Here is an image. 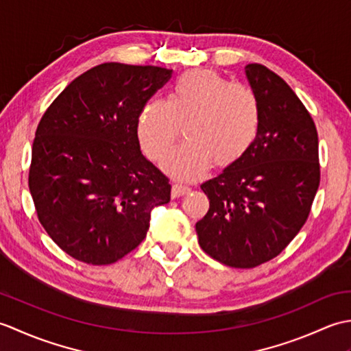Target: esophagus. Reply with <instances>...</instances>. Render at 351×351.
Segmentation results:
<instances>
[{
    "label": "esophagus",
    "instance_id": "34e87169",
    "mask_svg": "<svg viewBox=\"0 0 351 351\" xmlns=\"http://www.w3.org/2000/svg\"><path fill=\"white\" fill-rule=\"evenodd\" d=\"M190 191V187L189 185H184V184H180V182H175L173 185H171V197L176 199L180 197L182 195H185V193Z\"/></svg>",
    "mask_w": 351,
    "mask_h": 351
}]
</instances>
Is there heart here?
Listing matches in <instances>:
<instances>
[{"label": "heart", "mask_w": 351, "mask_h": 351, "mask_svg": "<svg viewBox=\"0 0 351 351\" xmlns=\"http://www.w3.org/2000/svg\"><path fill=\"white\" fill-rule=\"evenodd\" d=\"M184 123L187 140L166 155L162 169L195 180L211 162L226 167L249 151L259 131V99L249 86L230 83L214 71L185 72L167 101H149L138 116L137 136L147 158L161 160Z\"/></svg>", "instance_id": "b5f03b06"}]
</instances>
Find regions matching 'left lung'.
Segmentation results:
<instances>
[{"mask_svg": "<svg viewBox=\"0 0 351 351\" xmlns=\"http://www.w3.org/2000/svg\"><path fill=\"white\" fill-rule=\"evenodd\" d=\"M244 71L261 106L258 136L243 158L200 185L210 210L196 223L200 247L235 268L278 256L306 221L319 185L318 134L308 110L265 66Z\"/></svg>", "mask_w": 351, "mask_h": 351, "instance_id": "1", "label": "left lung"}]
</instances>
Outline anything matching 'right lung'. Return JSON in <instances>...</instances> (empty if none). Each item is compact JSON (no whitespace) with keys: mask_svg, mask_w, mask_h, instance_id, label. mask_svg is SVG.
<instances>
[{"mask_svg":"<svg viewBox=\"0 0 351 351\" xmlns=\"http://www.w3.org/2000/svg\"><path fill=\"white\" fill-rule=\"evenodd\" d=\"M171 69L102 63L66 86L45 111L28 187L58 247L107 265L145 240L155 206L169 204L166 176L140 151L137 123Z\"/></svg>","mask_w":351,"mask_h":351,"instance_id":"right-lung-1","label":"right lung"}]
</instances>
